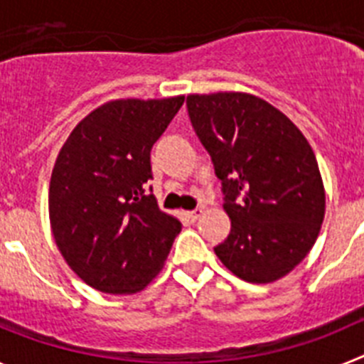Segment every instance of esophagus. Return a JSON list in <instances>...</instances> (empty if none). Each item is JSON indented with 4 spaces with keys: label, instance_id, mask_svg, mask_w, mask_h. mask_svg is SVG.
<instances>
[{
    "label": "esophagus",
    "instance_id": "34e87169",
    "mask_svg": "<svg viewBox=\"0 0 364 364\" xmlns=\"http://www.w3.org/2000/svg\"><path fill=\"white\" fill-rule=\"evenodd\" d=\"M202 215H204V210H202V208H197V210L189 211V213H188V217L191 218V220H198V218H200Z\"/></svg>",
    "mask_w": 364,
    "mask_h": 364
}]
</instances>
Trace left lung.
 I'll return each mask as SVG.
<instances>
[{
	"instance_id": "1",
	"label": "left lung",
	"mask_w": 364,
	"mask_h": 364,
	"mask_svg": "<svg viewBox=\"0 0 364 364\" xmlns=\"http://www.w3.org/2000/svg\"><path fill=\"white\" fill-rule=\"evenodd\" d=\"M186 104L226 195L231 231L215 253L242 281H279L310 253L323 224L326 195L314 149L255 95H189Z\"/></svg>"
}]
</instances>
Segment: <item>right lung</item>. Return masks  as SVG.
Returning <instances> with one entry per match:
<instances>
[{
  "label": "right lung",
  "mask_w": 364,
  "mask_h": 364,
  "mask_svg": "<svg viewBox=\"0 0 364 364\" xmlns=\"http://www.w3.org/2000/svg\"><path fill=\"white\" fill-rule=\"evenodd\" d=\"M182 104L184 96L111 100L89 112L58 153L50 230L69 268L95 290H144L182 230L146 195L151 147Z\"/></svg>",
  "instance_id": "1"
}]
</instances>
